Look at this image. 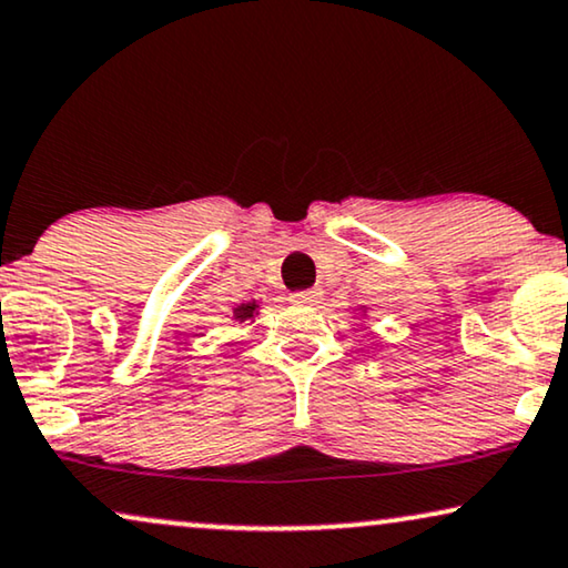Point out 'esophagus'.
I'll use <instances>...</instances> for the list:
<instances>
[{
	"label": "esophagus",
	"instance_id": "34e87169",
	"mask_svg": "<svg viewBox=\"0 0 568 568\" xmlns=\"http://www.w3.org/2000/svg\"><path fill=\"white\" fill-rule=\"evenodd\" d=\"M317 300H321V292L317 290H302L292 294L294 305H317Z\"/></svg>",
	"mask_w": 568,
	"mask_h": 568
}]
</instances>
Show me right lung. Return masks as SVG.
<instances>
[{
  "instance_id": "right-lung-1",
  "label": "right lung",
  "mask_w": 568,
  "mask_h": 568,
  "mask_svg": "<svg viewBox=\"0 0 568 568\" xmlns=\"http://www.w3.org/2000/svg\"><path fill=\"white\" fill-rule=\"evenodd\" d=\"M255 310H258V305L255 302H243V305L235 307V321H251V317L255 315Z\"/></svg>"
}]
</instances>
